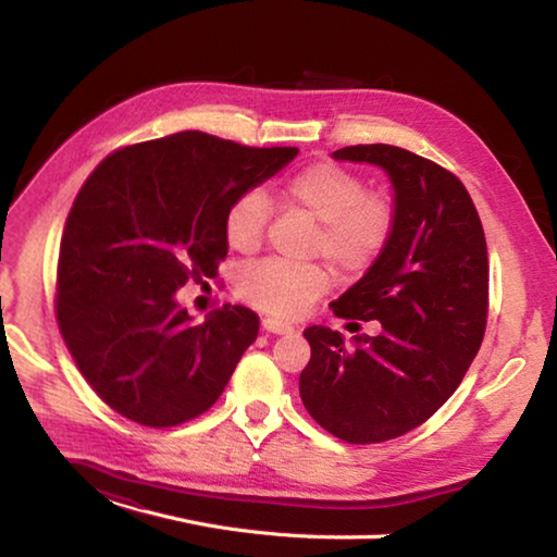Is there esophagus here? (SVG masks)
<instances>
[{"mask_svg":"<svg viewBox=\"0 0 557 557\" xmlns=\"http://www.w3.org/2000/svg\"><path fill=\"white\" fill-rule=\"evenodd\" d=\"M262 330L274 332V334H290V332H295V327L290 323H283V320H278V318H264L262 320Z\"/></svg>","mask_w":557,"mask_h":557,"instance_id":"34e87169","label":"esophagus"}]
</instances>
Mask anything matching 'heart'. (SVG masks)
Masks as SVG:
<instances>
[{
    "mask_svg": "<svg viewBox=\"0 0 557 557\" xmlns=\"http://www.w3.org/2000/svg\"><path fill=\"white\" fill-rule=\"evenodd\" d=\"M283 207L307 213L318 223L313 252L342 274H360L372 267L395 232L391 197L369 193L360 174L334 162H315L281 185ZM269 223V199L262 190H246L232 199L223 218V234L232 250L250 256L262 246ZM242 295L276 315H299L327 288L320 264L260 262L239 281Z\"/></svg>",
    "mask_w": 557,
    "mask_h": 557,
    "instance_id": "1",
    "label": "heart"
}]
</instances>
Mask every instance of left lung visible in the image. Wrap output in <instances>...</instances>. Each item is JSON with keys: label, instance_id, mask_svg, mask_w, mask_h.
<instances>
[{"label": "left lung", "instance_id": "8db88e82", "mask_svg": "<svg viewBox=\"0 0 557 557\" xmlns=\"http://www.w3.org/2000/svg\"><path fill=\"white\" fill-rule=\"evenodd\" d=\"M334 160L376 164L395 190V232L364 276L332 301L339 318L379 320L376 336L305 330L299 397L320 428L379 444L423 425L465 379L487 315V248L460 178L411 150L346 146Z\"/></svg>", "mask_w": 557, "mask_h": 557}]
</instances>
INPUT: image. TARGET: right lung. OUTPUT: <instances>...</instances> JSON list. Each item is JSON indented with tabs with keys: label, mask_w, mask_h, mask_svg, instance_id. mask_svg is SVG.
<instances>
[{
	"label": "right lung",
	"mask_w": 557,
	"mask_h": 557,
	"mask_svg": "<svg viewBox=\"0 0 557 557\" xmlns=\"http://www.w3.org/2000/svg\"><path fill=\"white\" fill-rule=\"evenodd\" d=\"M297 153L188 129L115 150L83 183L60 242L55 313L81 374L113 411L174 428L221 397L260 318L227 305L193 323L176 293L218 276L232 199Z\"/></svg>",
	"instance_id": "right-lung-1"
}]
</instances>
